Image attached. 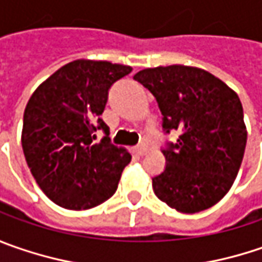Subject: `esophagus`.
<instances>
[{
    "label": "esophagus",
    "instance_id": "esophagus-1",
    "mask_svg": "<svg viewBox=\"0 0 262 262\" xmlns=\"http://www.w3.org/2000/svg\"><path fill=\"white\" fill-rule=\"evenodd\" d=\"M146 151H148V146H146L145 143H142V145H138V146L135 148V152L138 154V155H145Z\"/></svg>",
    "mask_w": 262,
    "mask_h": 262
}]
</instances>
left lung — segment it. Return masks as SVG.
I'll return each instance as SVG.
<instances>
[{
	"instance_id": "8db88e82",
	"label": "left lung",
	"mask_w": 262,
	"mask_h": 262,
	"mask_svg": "<svg viewBox=\"0 0 262 262\" xmlns=\"http://www.w3.org/2000/svg\"><path fill=\"white\" fill-rule=\"evenodd\" d=\"M133 79L157 99L165 133L180 132L163 149L165 168L152 177L155 195L185 214L211 208L242 164L248 133L239 97L214 74L180 64L145 69Z\"/></svg>"
}]
</instances>
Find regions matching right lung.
Returning <instances> with one entry per match:
<instances>
[{"label":"right lung","mask_w":262,"mask_h":262,"mask_svg":"<svg viewBox=\"0 0 262 262\" xmlns=\"http://www.w3.org/2000/svg\"><path fill=\"white\" fill-rule=\"evenodd\" d=\"M130 66L76 60L32 94L23 116L21 146L42 192L67 210H89L117 190L132 155L110 142L101 119L114 82ZM106 136L95 143V132Z\"/></svg>","instance_id":"obj_1"}]
</instances>
